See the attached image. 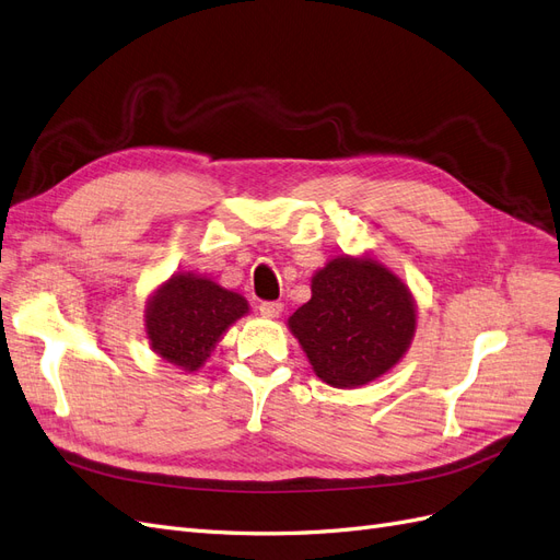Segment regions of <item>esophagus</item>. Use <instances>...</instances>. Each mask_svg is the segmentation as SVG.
Listing matches in <instances>:
<instances>
[{
    "label": "esophagus",
    "mask_w": 560,
    "mask_h": 560,
    "mask_svg": "<svg viewBox=\"0 0 560 560\" xmlns=\"http://www.w3.org/2000/svg\"><path fill=\"white\" fill-rule=\"evenodd\" d=\"M281 312H283L281 302H262L260 304V316L262 318H279Z\"/></svg>",
    "instance_id": "esophagus-1"
}]
</instances>
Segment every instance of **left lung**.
Masks as SVG:
<instances>
[{"label":"left lung","mask_w":560,"mask_h":560,"mask_svg":"<svg viewBox=\"0 0 560 560\" xmlns=\"http://www.w3.org/2000/svg\"><path fill=\"white\" fill-rule=\"evenodd\" d=\"M409 285L372 254L335 256L312 277V300L288 318L320 382L360 388L400 363L417 335Z\"/></svg>","instance_id":"1"}]
</instances>
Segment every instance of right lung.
<instances>
[{"label":"right lung","instance_id":"1","mask_svg":"<svg viewBox=\"0 0 560 560\" xmlns=\"http://www.w3.org/2000/svg\"><path fill=\"white\" fill-rule=\"evenodd\" d=\"M246 314L248 302L242 293L223 288L207 275L174 272L149 295L143 332L151 351L165 363L197 372L230 326Z\"/></svg>","mask_w":560,"mask_h":560}]
</instances>
